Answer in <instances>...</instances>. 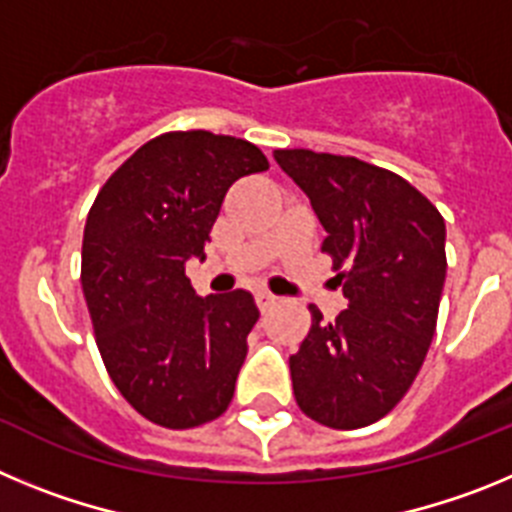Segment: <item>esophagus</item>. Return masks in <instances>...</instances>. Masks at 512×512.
<instances>
[{
    "label": "esophagus",
    "mask_w": 512,
    "mask_h": 512,
    "mask_svg": "<svg viewBox=\"0 0 512 512\" xmlns=\"http://www.w3.org/2000/svg\"><path fill=\"white\" fill-rule=\"evenodd\" d=\"M256 305H259L261 312H266L271 305H277V297L271 292H256Z\"/></svg>",
    "instance_id": "1"
}]
</instances>
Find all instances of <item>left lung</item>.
Masks as SVG:
<instances>
[{"instance_id": "8db88e82", "label": "left lung", "mask_w": 512, "mask_h": 512, "mask_svg": "<svg viewBox=\"0 0 512 512\" xmlns=\"http://www.w3.org/2000/svg\"><path fill=\"white\" fill-rule=\"evenodd\" d=\"M274 158L310 197L348 300L333 323L310 305V330L289 356L295 400L315 423L364 428L405 397L428 354L446 279V225L395 171L307 148Z\"/></svg>"}]
</instances>
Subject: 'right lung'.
<instances>
[{"mask_svg": "<svg viewBox=\"0 0 512 512\" xmlns=\"http://www.w3.org/2000/svg\"><path fill=\"white\" fill-rule=\"evenodd\" d=\"M269 169L253 143L210 130L148 140L99 189L81 243V289L104 369L130 408L171 431L220 418L259 307L243 289L197 297L184 261L205 256L223 197Z\"/></svg>", "mask_w": 512, "mask_h": 512, "instance_id": "1", "label": "right lung"}]
</instances>
